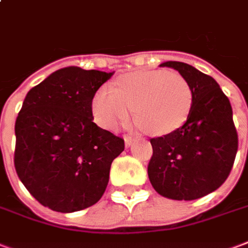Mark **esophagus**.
<instances>
[{"instance_id": "esophagus-1", "label": "esophagus", "mask_w": 248, "mask_h": 248, "mask_svg": "<svg viewBox=\"0 0 248 248\" xmlns=\"http://www.w3.org/2000/svg\"><path fill=\"white\" fill-rule=\"evenodd\" d=\"M133 141H135V139H133L132 136H124V142H125L126 148L131 146V145L133 144Z\"/></svg>"}]
</instances>
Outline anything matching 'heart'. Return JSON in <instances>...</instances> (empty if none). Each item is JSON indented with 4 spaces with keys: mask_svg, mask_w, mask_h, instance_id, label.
I'll return each mask as SVG.
<instances>
[{
    "mask_svg": "<svg viewBox=\"0 0 248 248\" xmlns=\"http://www.w3.org/2000/svg\"><path fill=\"white\" fill-rule=\"evenodd\" d=\"M192 89L175 70H140L124 74L116 87L104 86L93 99L96 123L115 129L135 108L136 119L152 133L165 135L178 129L192 108Z\"/></svg>",
    "mask_w": 248,
    "mask_h": 248,
    "instance_id": "obj_1",
    "label": "heart"
}]
</instances>
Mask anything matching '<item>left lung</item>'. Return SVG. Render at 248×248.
Listing matches in <instances>:
<instances>
[{
    "label": "left lung",
    "instance_id": "left-lung-1",
    "mask_svg": "<svg viewBox=\"0 0 248 248\" xmlns=\"http://www.w3.org/2000/svg\"><path fill=\"white\" fill-rule=\"evenodd\" d=\"M161 66L178 70L192 89L187 122L169 135L150 139V183L172 200H196L228 179L238 150L237 128L230 100L217 82L193 66L167 61Z\"/></svg>",
    "mask_w": 248,
    "mask_h": 248
}]
</instances>
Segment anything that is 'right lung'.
Returning a JSON list of instances; mask_svg holds the SVG:
<instances>
[{"mask_svg":"<svg viewBox=\"0 0 248 248\" xmlns=\"http://www.w3.org/2000/svg\"><path fill=\"white\" fill-rule=\"evenodd\" d=\"M112 74L69 66L27 93L16 122L14 166L42 205L72 213L103 196L124 140L93 122V99Z\"/></svg>","mask_w":248,"mask_h":248,"instance_id":"1","label":"right lung"}]
</instances>
